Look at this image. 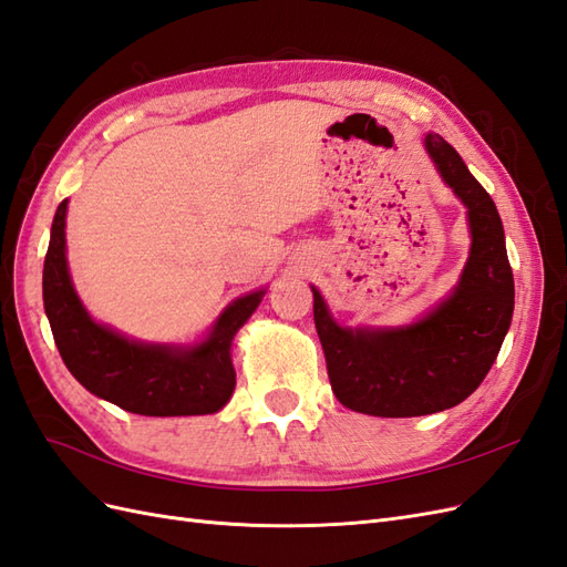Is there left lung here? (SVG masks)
<instances>
[{"mask_svg":"<svg viewBox=\"0 0 567 567\" xmlns=\"http://www.w3.org/2000/svg\"><path fill=\"white\" fill-rule=\"evenodd\" d=\"M425 147L467 206L473 233L454 295L411 328L349 330L337 326L313 289V320L332 392L355 413L413 417L456 406L487 378L511 328L513 270L489 192L442 135H427Z\"/></svg>","mask_w":567,"mask_h":567,"instance_id":"8db88e82","label":"left lung"}]
</instances>
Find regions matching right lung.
<instances>
[{"mask_svg": "<svg viewBox=\"0 0 567 567\" xmlns=\"http://www.w3.org/2000/svg\"><path fill=\"white\" fill-rule=\"evenodd\" d=\"M66 206L52 223L44 256L42 299L63 363L87 392L137 415H206L220 411L235 390L230 344L264 292L237 299L199 347L137 344L96 326L80 303L66 266Z\"/></svg>", "mask_w": 567, "mask_h": 567, "instance_id": "right-lung-1", "label": "right lung"}]
</instances>
